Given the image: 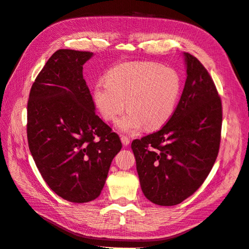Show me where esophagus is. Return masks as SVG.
<instances>
[{
	"label": "esophagus",
	"instance_id": "1",
	"mask_svg": "<svg viewBox=\"0 0 249 249\" xmlns=\"http://www.w3.org/2000/svg\"><path fill=\"white\" fill-rule=\"evenodd\" d=\"M120 139H122V142H123V144L124 146H127L130 144V139L127 138L126 136H122V138H120Z\"/></svg>",
	"mask_w": 249,
	"mask_h": 249
}]
</instances>
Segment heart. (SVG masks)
Masks as SVG:
<instances>
[{"label":"heart","mask_w":249,"mask_h":249,"mask_svg":"<svg viewBox=\"0 0 249 249\" xmlns=\"http://www.w3.org/2000/svg\"><path fill=\"white\" fill-rule=\"evenodd\" d=\"M107 81L93 87V101L102 116L114 122L125 109L130 110L117 122L123 132L159 129L168 122L180 92V79L170 67L148 62H129L113 67Z\"/></svg>","instance_id":"1"}]
</instances>
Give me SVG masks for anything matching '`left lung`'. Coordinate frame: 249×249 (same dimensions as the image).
I'll return each mask as SVG.
<instances>
[{
  "label": "left lung",
  "instance_id": "obj_1",
  "mask_svg": "<svg viewBox=\"0 0 249 249\" xmlns=\"http://www.w3.org/2000/svg\"><path fill=\"white\" fill-rule=\"evenodd\" d=\"M187 79L178 106L161 130L132 142L144 196L175 206L205 182L219 152L222 106L197 58L184 53Z\"/></svg>",
  "mask_w": 249,
  "mask_h": 249
}]
</instances>
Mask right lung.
<instances>
[{
  "label": "right lung",
  "mask_w": 249,
  "mask_h": 249,
  "mask_svg": "<svg viewBox=\"0 0 249 249\" xmlns=\"http://www.w3.org/2000/svg\"><path fill=\"white\" fill-rule=\"evenodd\" d=\"M93 53L58 50L35 79L28 101L29 148L41 177L60 197H99L119 136L95 114L83 65Z\"/></svg>",
  "instance_id": "obj_1"
}]
</instances>
